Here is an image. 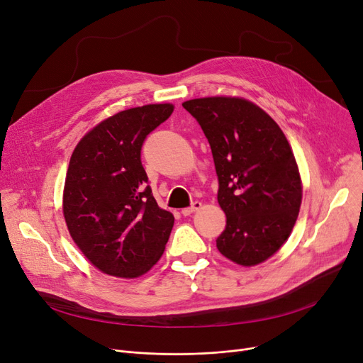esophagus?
I'll use <instances>...</instances> for the list:
<instances>
[{"label":"esophagus","mask_w":363,"mask_h":363,"mask_svg":"<svg viewBox=\"0 0 363 363\" xmlns=\"http://www.w3.org/2000/svg\"><path fill=\"white\" fill-rule=\"evenodd\" d=\"M201 203L200 201H193L191 203V206H189V207H185V208H182V211H181V213L184 215V216H189V215H191V213H194V212H197L199 211V208H201Z\"/></svg>","instance_id":"1"}]
</instances>
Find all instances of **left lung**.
Here are the masks:
<instances>
[{
	"label": "left lung",
	"instance_id": "obj_1",
	"mask_svg": "<svg viewBox=\"0 0 363 363\" xmlns=\"http://www.w3.org/2000/svg\"><path fill=\"white\" fill-rule=\"evenodd\" d=\"M211 144L226 215L218 250L253 266L277 253L293 231L301 203L298 167L277 122L256 104L231 97L182 103Z\"/></svg>",
	"mask_w": 363,
	"mask_h": 363
}]
</instances>
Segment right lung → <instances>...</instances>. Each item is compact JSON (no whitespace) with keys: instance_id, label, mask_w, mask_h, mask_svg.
<instances>
[{"instance_id":"obj_1","label":"right lung","mask_w":363,"mask_h":363,"mask_svg":"<svg viewBox=\"0 0 363 363\" xmlns=\"http://www.w3.org/2000/svg\"><path fill=\"white\" fill-rule=\"evenodd\" d=\"M172 111V104L123 110L91 129L70 157L63 194L67 230L104 274L137 278L164 252L175 218L152 197L141 148Z\"/></svg>"}]
</instances>
